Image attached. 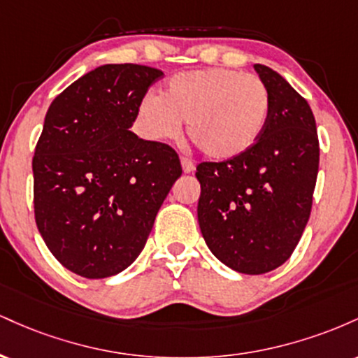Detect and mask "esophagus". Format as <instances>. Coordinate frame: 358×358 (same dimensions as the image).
<instances>
[{
	"label": "esophagus",
	"mask_w": 358,
	"mask_h": 358,
	"mask_svg": "<svg viewBox=\"0 0 358 358\" xmlns=\"http://www.w3.org/2000/svg\"><path fill=\"white\" fill-rule=\"evenodd\" d=\"M180 162H182V168H183L185 173H192V171L195 170V165H193L192 159L187 158V156H182V159H180Z\"/></svg>",
	"instance_id": "obj_1"
}]
</instances>
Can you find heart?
I'll return each instance as SVG.
<instances>
[{"instance_id": "b5f03b06", "label": "heart", "mask_w": 358, "mask_h": 358, "mask_svg": "<svg viewBox=\"0 0 358 358\" xmlns=\"http://www.w3.org/2000/svg\"><path fill=\"white\" fill-rule=\"evenodd\" d=\"M271 96L259 77L231 69L176 73L162 96L150 92L139 101L136 126L151 141L188 136L205 156L231 159L244 155L268 124Z\"/></svg>"}]
</instances>
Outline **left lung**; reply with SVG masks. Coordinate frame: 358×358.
I'll return each mask as SVG.
<instances>
[{
	"label": "left lung",
	"mask_w": 358,
	"mask_h": 358,
	"mask_svg": "<svg viewBox=\"0 0 358 358\" xmlns=\"http://www.w3.org/2000/svg\"><path fill=\"white\" fill-rule=\"evenodd\" d=\"M268 85V124L237 158L203 162L199 224L213 256L244 274H264L293 254L310 219L320 143L305 97L266 65H254Z\"/></svg>",
	"instance_id": "left-lung-1"
}]
</instances>
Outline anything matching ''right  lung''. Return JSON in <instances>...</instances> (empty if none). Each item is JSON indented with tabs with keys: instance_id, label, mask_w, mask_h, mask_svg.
Masks as SVG:
<instances>
[{
	"instance_id": "obj_1",
	"label": "right lung",
	"mask_w": 358,
	"mask_h": 358,
	"mask_svg": "<svg viewBox=\"0 0 358 358\" xmlns=\"http://www.w3.org/2000/svg\"><path fill=\"white\" fill-rule=\"evenodd\" d=\"M158 69L108 64L53 99L34 156L35 222L57 261L82 278L124 271L182 175L176 151L131 133Z\"/></svg>"
}]
</instances>
